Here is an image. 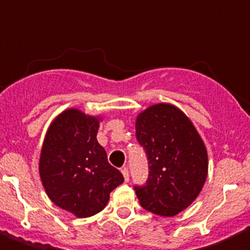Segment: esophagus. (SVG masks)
Masks as SVG:
<instances>
[{
	"label": "esophagus",
	"instance_id": "34e87169",
	"mask_svg": "<svg viewBox=\"0 0 250 250\" xmlns=\"http://www.w3.org/2000/svg\"><path fill=\"white\" fill-rule=\"evenodd\" d=\"M122 175H123V177H125V182H128L129 181V173H128V170L127 168H122Z\"/></svg>",
	"mask_w": 250,
	"mask_h": 250
}]
</instances>
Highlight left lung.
Here are the masks:
<instances>
[{"label":"left lung","mask_w":250,"mask_h":250,"mask_svg":"<svg viewBox=\"0 0 250 250\" xmlns=\"http://www.w3.org/2000/svg\"><path fill=\"white\" fill-rule=\"evenodd\" d=\"M136 137L149 166L146 185L134 186L141 206L156 215H177L196 200L208 177L203 138L185 113L170 103L142 110Z\"/></svg>","instance_id":"1"}]
</instances>
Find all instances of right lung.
<instances>
[{
    "mask_svg": "<svg viewBox=\"0 0 250 250\" xmlns=\"http://www.w3.org/2000/svg\"><path fill=\"white\" fill-rule=\"evenodd\" d=\"M102 117L69 108L53 119L45 134L39 173L49 199L77 218L105 208L109 194L125 181L97 141Z\"/></svg>",
    "mask_w": 250,
    "mask_h": 250,
    "instance_id": "add662e5",
    "label": "right lung"
}]
</instances>
